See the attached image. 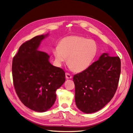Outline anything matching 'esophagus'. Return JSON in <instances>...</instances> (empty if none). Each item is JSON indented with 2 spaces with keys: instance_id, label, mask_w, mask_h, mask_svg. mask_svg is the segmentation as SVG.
Instances as JSON below:
<instances>
[{
  "instance_id": "esophagus-1",
  "label": "esophagus",
  "mask_w": 133,
  "mask_h": 133,
  "mask_svg": "<svg viewBox=\"0 0 133 133\" xmlns=\"http://www.w3.org/2000/svg\"><path fill=\"white\" fill-rule=\"evenodd\" d=\"M65 76H66V78L68 79H71L72 78V76L69 74V73H66L65 74Z\"/></svg>"
}]
</instances>
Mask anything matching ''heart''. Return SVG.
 <instances>
[{
	"label": "heart",
	"instance_id": "b5f03b06",
	"mask_svg": "<svg viewBox=\"0 0 133 133\" xmlns=\"http://www.w3.org/2000/svg\"><path fill=\"white\" fill-rule=\"evenodd\" d=\"M97 52L98 46L95 42L81 36L64 38L53 50L58 65H62L68 58L69 68L76 72L87 69L93 62Z\"/></svg>",
	"mask_w": 133,
	"mask_h": 133
}]
</instances>
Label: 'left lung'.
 Here are the masks:
<instances>
[{"instance_id": "left-lung-1", "label": "left lung", "mask_w": 133, "mask_h": 133, "mask_svg": "<svg viewBox=\"0 0 133 133\" xmlns=\"http://www.w3.org/2000/svg\"><path fill=\"white\" fill-rule=\"evenodd\" d=\"M120 72L119 57L103 53L87 69L74 75L75 101L79 109L89 114L106 105L117 89Z\"/></svg>"}]
</instances>
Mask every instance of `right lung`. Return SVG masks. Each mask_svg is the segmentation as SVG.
<instances>
[{
    "instance_id": "obj_1",
    "label": "right lung",
    "mask_w": 133,
    "mask_h": 133,
    "mask_svg": "<svg viewBox=\"0 0 133 133\" xmlns=\"http://www.w3.org/2000/svg\"><path fill=\"white\" fill-rule=\"evenodd\" d=\"M48 35L36 36L22 44L12 63L16 93L24 105L38 112L46 111L53 106L56 90L65 81V71L50 63L46 53L38 50Z\"/></svg>"
}]
</instances>
